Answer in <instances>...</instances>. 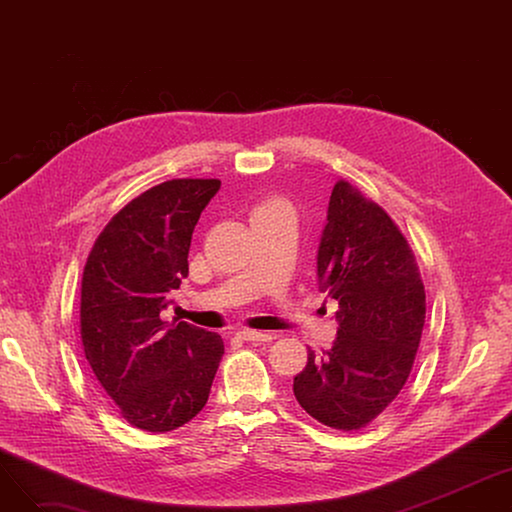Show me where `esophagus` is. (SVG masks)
Wrapping results in <instances>:
<instances>
[{"instance_id": "esophagus-1", "label": "esophagus", "mask_w": 512, "mask_h": 512, "mask_svg": "<svg viewBox=\"0 0 512 512\" xmlns=\"http://www.w3.org/2000/svg\"><path fill=\"white\" fill-rule=\"evenodd\" d=\"M238 338L253 342V344H263V342H270L272 334L267 332H255V330H238Z\"/></svg>"}]
</instances>
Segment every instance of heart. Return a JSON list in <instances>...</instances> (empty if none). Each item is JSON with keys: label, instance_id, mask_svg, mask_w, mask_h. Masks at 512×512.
Segmentation results:
<instances>
[{"label": "heart", "instance_id": "1", "mask_svg": "<svg viewBox=\"0 0 512 512\" xmlns=\"http://www.w3.org/2000/svg\"><path fill=\"white\" fill-rule=\"evenodd\" d=\"M280 205H284V203H282V201H278V199H267V201L259 203V205L253 209V215H257V213H265V211H270V209H276V207H280Z\"/></svg>", "mask_w": 512, "mask_h": 512}]
</instances>
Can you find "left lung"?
I'll list each match as a JSON object with an SVG mask.
<instances>
[{
    "instance_id": "left-lung-1",
    "label": "left lung",
    "mask_w": 512,
    "mask_h": 512,
    "mask_svg": "<svg viewBox=\"0 0 512 512\" xmlns=\"http://www.w3.org/2000/svg\"><path fill=\"white\" fill-rule=\"evenodd\" d=\"M317 278L338 301V336L321 357L309 351L292 390L319 423L357 432L409 378L425 324V290L407 238L346 180L330 197Z\"/></svg>"
}]
</instances>
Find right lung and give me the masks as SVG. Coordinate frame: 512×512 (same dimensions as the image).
I'll return each mask as SVG.
<instances>
[{
	"mask_svg": "<svg viewBox=\"0 0 512 512\" xmlns=\"http://www.w3.org/2000/svg\"><path fill=\"white\" fill-rule=\"evenodd\" d=\"M215 178L161 182L124 205L95 240L80 286V338L97 382L120 415L164 434L209 398L224 355L220 334L164 321L188 276V249Z\"/></svg>",
	"mask_w": 512,
	"mask_h": 512,
	"instance_id": "1",
	"label": "right lung"
}]
</instances>
